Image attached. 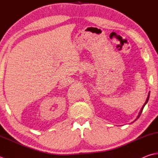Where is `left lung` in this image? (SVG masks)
Segmentation results:
<instances>
[{
    "label": "left lung",
    "instance_id": "obj_1",
    "mask_svg": "<svg viewBox=\"0 0 158 158\" xmlns=\"http://www.w3.org/2000/svg\"><path fill=\"white\" fill-rule=\"evenodd\" d=\"M149 96H150V92L149 93H148V97H147V100H146V102H145V103L144 104V105L142 106V109H141V110H140V111H139V114H138V117H137V118L135 119V121L136 120H138V119L139 118V115H141V114H142V110H143V109H144V106L146 105V104H147V102H148V99H149Z\"/></svg>",
    "mask_w": 158,
    "mask_h": 158
}]
</instances>
